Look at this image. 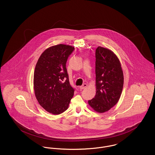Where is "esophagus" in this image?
<instances>
[{
	"instance_id": "34e87169",
	"label": "esophagus",
	"mask_w": 155,
	"mask_h": 155,
	"mask_svg": "<svg viewBox=\"0 0 155 155\" xmlns=\"http://www.w3.org/2000/svg\"><path fill=\"white\" fill-rule=\"evenodd\" d=\"M87 87V84H84L80 86V88L81 89H83Z\"/></svg>"
}]
</instances>
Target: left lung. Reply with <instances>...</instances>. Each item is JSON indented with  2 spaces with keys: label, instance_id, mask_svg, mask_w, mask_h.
Returning a JSON list of instances; mask_svg holds the SVG:
<instances>
[{
  "label": "left lung",
  "instance_id": "1",
  "mask_svg": "<svg viewBox=\"0 0 155 155\" xmlns=\"http://www.w3.org/2000/svg\"><path fill=\"white\" fill-rule=\"evenodd\" d=\"M95 57L96 95L88 101V104L95 111L102 113L118 102L123 88L124 75L119 59L110 49L98 46Z\"/></svg>",
  "mask_w": 155,
  "mask_h": 155
}]
</instances>
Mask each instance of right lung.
Here are the masks:
<instances>
[{"label": "right lung", "instance_id": "1", "mask_svg": "<svg viewBox=\"0 0 155 155\" xmlns=\"http://www.w3.org/2000/svg\"><path fill=\"white\" fill-rule=\"evenodd\" d=\"M74 47L59 44L47 48L37 61L34 74V89L39 104L58 115L66 110L74 95L67 71V60Z\"/></svg>", "mask_w": 155, "mask_h": 155}]
</instances>
